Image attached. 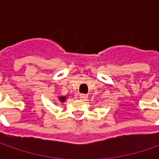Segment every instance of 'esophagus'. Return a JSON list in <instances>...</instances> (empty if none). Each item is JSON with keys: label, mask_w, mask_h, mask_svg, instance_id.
<instances>
[{"label": "esophagus", "mask_w": 159, "mask_h": 159, "mask_svg": "<svg viewBox=\"0 0 159 159\" xmlns=\"http://www.w3.org/2000/svg\"><path fill=\"white\" fill-rule=\"evenodd\" d=\"M87 98H88V95H87V94H80V98L82 99V100H86Z\"/></svg>", "instance_id": "34e87169"}]
</instances>
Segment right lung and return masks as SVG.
I'll return each instance as SVG.
<instances>
[{
  "label": "right lung",
  "instance_id": "right-lung-1",
  "mask_svg": "<svg viewBox=\"0 0 159 159\" xmlns=\"http://www.w3.org/2000/svg\"><path fill=\"white\" fill-rule=\"evenodd\" d=\"M66 97H64V96H61V97H59V99H60V101L61 102H64L66 100Z\"/></svg>",
  "mask_w": 159,
  "mask_h": 159
}]
</instances>
